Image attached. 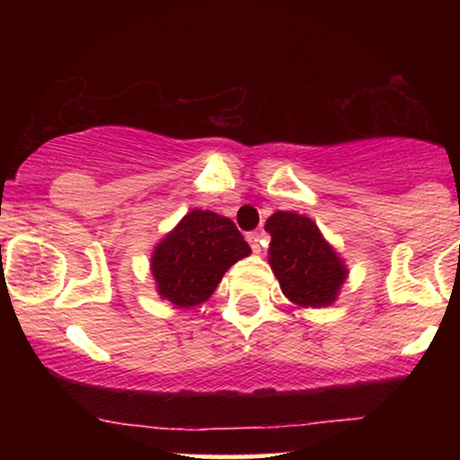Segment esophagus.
<instances>
[{"instance_id":"esophagus-1","label":"esophagus","mask_w":460,"mask_h":460,"mask_svg":"<svg viewBox=\"0 0 460 460\" xmlns=\"http://www.w3.org/2000/svg\"><path fill=\"white\" fill-rule=\"evenodd\" d=\"M246 240H248V244H251L252 252H261V248H263V235L261 234L252 231V234L246 235Z\"/></svg>"}]
</instances>
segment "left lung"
Wrapping results in <instances>:
<instances>
[{
	"label": "left lung",
	"instance_id": "1",
	"mask_svg": "<svg viewBox=\"0 0 460 460\" xmlns=\"http://www.w3.org/2000/svg\"><path fill=\"white\" fill-rule=\"evenodd\" d=\"M266 231L272 235L268 263L285 298L303 309L335 303L348 268L320 226L305 214L274 212L266 220Z\"/></svg>",
	"mask_w": 460,
	"mask_h": 460
}]
</instances>
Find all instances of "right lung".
<instances>
[{"label": "right lung", "mask_w": 460, "mask_h": 460, "mask_svg": "<svg viewBox=\"0 0 460 460\" xmlns=\"http://www.w3.org/2000/svg\"><path fill=\"white\" fill-rule=\"evenodd\" d=\"M248 255L251 246L234 220L192 209L153 248L151 274L162 300L192 309L212 296L225 272Z\"/></svg>", "instance_id": "obj_1"}]
</instances>
